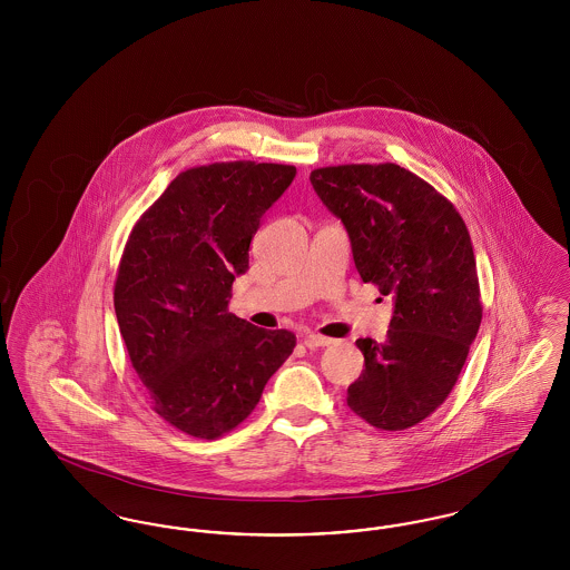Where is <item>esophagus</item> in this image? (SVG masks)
Masks as SVG:
<instances>
[{
	"label": "esophagus",
	"mask_w": 570,
	"mask_h": 570,
	"mask_svg": "<svg viewBox=\"0 0 570 570\" xmlns=\"http://www.w3.org/2000/svg\"><path fill=\"white\" fill-rule=\"evenodd\" d=\"M333 342H335V340L325 337V335H318V333H309V335L303 337V344H305L307 348H325V346H331Z\"/></svg>",
	"instance_id": "34e87169"
}]
</instances>
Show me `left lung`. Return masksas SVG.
<instances>
[{
  "mask_svg": "<svg viewBox=\"0 0 570 570\" xmlns=\"http://www.w3.org/2000/svg\"><path fill=\"white\" fill-rule=\"evenodd\" d=\"M309 181L344 224L361 279L393 298L384 342L356 340L365 370L348 386V406L379 430H407L449 397L481 326L468 228L397 164L316 168Z\"/></svg>",
  "mask_w": 570,
  "mask_h": 570,
  "instance_id": "1",
  "label": "left lung"
}]
</instances>
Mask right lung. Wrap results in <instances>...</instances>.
Here are the masks:
<instances>
[{
  "instance_id": "add662e5",
  "label": "right lung",
  "mask_w": 570,
  "mask_h": 570,
  "mask_svg": "<svg viewBox=\"0 0 570 570\" xmlns=\"http://www.w3.org/2000/svg\"><path fill=\"white\" fill-rule=\"evenodd\" d=\"M297 175L284 164L216 163L177 175L136 222L115 314L138 379L173 428L214 440L256 407L295 335L228 312L263 216Z\"/></svg>"
}]
</instances>
